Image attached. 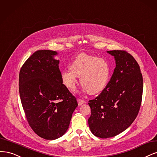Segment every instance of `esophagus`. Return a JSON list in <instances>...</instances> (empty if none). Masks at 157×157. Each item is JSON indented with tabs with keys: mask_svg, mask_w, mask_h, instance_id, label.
Here are the masks:
<instances>
[{
	"mask_svg": "<svg viewBox=\"0 0 157 157\" xmlns=\"http://www.w3.org/2000/svg\"><path fill=\"white\" fill-rule=\"evenodd\" d=\"M78 102L79 105H82V104H84L85 103V101L84 100H82L81 98H78Z\"/></svg>",
	"mask_w": 157,
	"mask_h": 157,
	"instance_id": "34e87169",
	"label": "esophagus"
}]
</instances>
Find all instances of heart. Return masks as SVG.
Wrapping results in <instances>:
<instances>
[{
	"instance_id": "heart-1",
	"label": "heart",
	"mask_w": 157,
	"mask_h": 157,
	"mask_svg": "<svg viewBox=\"0 0 157 157\" xmlns=\"http://www.w3.org/2000/svg\"><path fill=\"white\" fill-rule=\"evenodd\" d=\"M111 75V67L107 60L85 53H81L70 64V69L61 72L63 84L68 89L74 90L78 77L85 93L98 94L107 87Z\"/></svg>"
}]
</instances>
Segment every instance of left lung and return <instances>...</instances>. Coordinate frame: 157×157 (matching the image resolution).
<instances>
[{
  "instance_id": "8db88e82",
  "label": "left lung",
  "mask_w": 157,
  "mask_h": 157,
  "mask_svg": "<svg viewBox=\"0 0 157 157\" xmlns=\"http://www.w3.org/2000/svg\"><path fill=\"white\" fill-rule=\"evenodd\" d=\"M107 52L114 56L116 67L107 87L89 101V128L100 138L113 137L129 127L138 114L143 93L142 74L135 59L123 50Z\"/></svg>"
}]
</instances>
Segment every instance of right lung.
Returning <instances> with one entry per match:
<instances>
[{"instance_id":"right-lung-1","label":"right lung","mask_w":157,"mask_h":157,"mask_svg":"<svg viewBox=\"0 0 157 157\" xmlns=\"http://www.w3.org/2000/svg\"><path fill=\"white\" fill-rule=\"evenodd\" d=\"M52 50L35 52L21 68L20 98L29 126L45 140L57 139L67 132L75 109V97L63 83L59 64Z\"/></svg>"}]
</instances>
